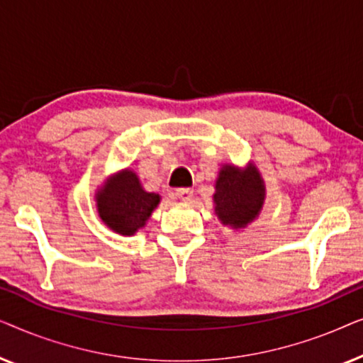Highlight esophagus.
Segmentation results:
<instances>
[{
    "mask_svg": "<svg viewBox=\"0 0 363 363\" xmlns=\"http://www.w3.org/2000/svg\"><path fill=\"white\" fill-rule=\"evenodd\" d=\"M177 196L183 201H190L193 198V190H191V188H178Z\"/></svg>",
    "mask_w": 363,
    "mask_h": 363,
    "instance_id": "obj_1",
    "label": "esophagus"
}]
</instances>
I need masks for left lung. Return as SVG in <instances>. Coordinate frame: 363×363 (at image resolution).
<instances>
[{"mask_svg": "<svg viewBox=\"0 0 363 363\" xmlns=\"http://www.w3.org/2000/svg\"><path fill=\"white\" fill-rule=\"evenodd\" d=\"M213 200L223 225L246 226L257 216L264 200V185L259 173L252 167L247 172L231 165L223 167Z\"/></svg>", "mask_w": 363, "mask_h": 363, "instance_id": "left-lung-1", "label": "left lung"}]
</instances>
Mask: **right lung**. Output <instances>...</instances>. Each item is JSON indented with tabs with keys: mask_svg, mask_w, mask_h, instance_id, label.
<instances>
[{
	"mask_svg": "<svg viewBox=\"0 0 363 363\" xmlns=\"http://www.w3.org/2000/svg\"><path fill=\"white\" fill-rule=\"evenodd\" d=\"M97 210L102 221L121 235L130 236L145 226L160 196L142 188L137 175L125 170L113 177L97 193Z\"/></svg>",
	"mask_w": 363,
	"mask_h": 363,
	"instance_id": "obj_1",
	"label": "right lung"
}]
</instances>
